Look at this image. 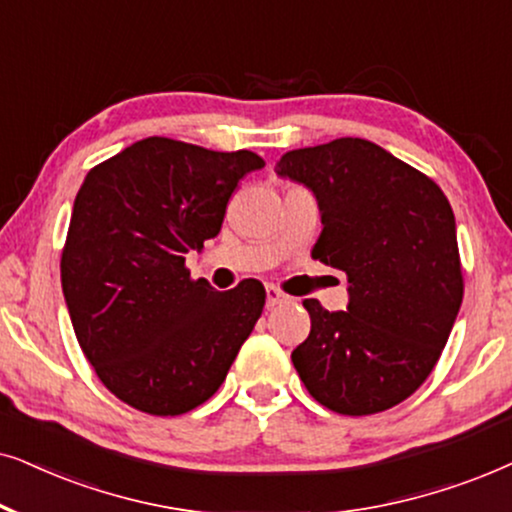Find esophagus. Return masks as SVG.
Segmentation results:
<instances>
[{
    "label": "esophagus",
    "instance_id": "1",
    "mask_svg": "<svg viewBox=\"0 0 512 512\" xmlns=\"http://www.w3.org/2000/svg\"><path fill=\"white\" fill-rule=\"evenodd\" d=\"M292 297L285 295L276 288V285H267V306H278V304H290Z\"/></svg>",
    "mask_w": 512,
    "mask_h": 512
}]
</instances>
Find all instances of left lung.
<instances>
[{"mask_svg": "<svg viewBox=\"0 0 512 512\" xmlns=\"http://www.w3.org/2000/svg\"><path fill=\"white\" fill-rule=\"evenodd\" d=\"M276 173L311 189V257L349 278L346 311L304 299L311 332L292 351L306 391L363 417L403 403L445 349L463 299L456 222L431 177L363 138L292 149Z\"/></svg>", "mask_w": 512, "mask_h": 512, "instance_id": "obj_1", "label": "left lung"}]
</instances>
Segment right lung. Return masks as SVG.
Instances as JSON below:
<instances>
[{
  "label": "right lung",
  "instance_id": "1",
  "mask_svg": "<svg viewBox=\"0 0 512 512\" xmlns=\"http://www.w3.org/2000/svg\"><path fill=\"white\" fill-rule=\"evenodd\" d=\"M262 166L248 149L145 138L88 170L60 281L81 351L135 410L175 417L206 403L262 316L260 281L217 292L185 267L220 234L238 180Z\"/></svg>",
  "mask_w": 512,
  "mask_h": 512
}]
</instances>
